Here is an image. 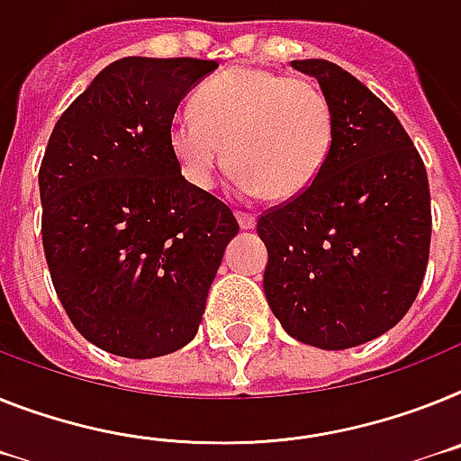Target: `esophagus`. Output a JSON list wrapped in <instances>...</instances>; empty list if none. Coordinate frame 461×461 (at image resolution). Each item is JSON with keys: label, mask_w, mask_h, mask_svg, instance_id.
Returning a JSON list of instances; mask_svg holds the SVG:
<instances>
[{"label": "esophagus", "mask_w": 461, "mask_h": 461, "mask_svg": "<svg viewBox=\"0 0 461 461\" xmlns=\"http://www.w3.org/2000/svg\"><path fill=\"white\" fill-rule=\"evenodd\" d=\"M237 220H239V224H241V230H253V227H255V215H253V212L239 211L237 212Z\"/></svg>", "instance_id": "esophagus-1"}]
</instances>
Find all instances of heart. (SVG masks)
Returning <instances> with one entry per match:
<instances>
[{
	"label": "heart",
	"mask_w": 461,
	"mask_h": 461,
	"mask_svg": "<svg viewBox=\"0 0 461 461\" xmlns=\"http://www.w3.org/2000/svg\"><path fill=\"white\" fill-rule=\"evenodd\" d=\"M192 110L171 119L168 147L196 189H211L230 157L241 196L295 199L330 158L335 114L312 81L230 68L201 84Z\"/></svg>",
	"instance_id": "1"
}]
</instances>
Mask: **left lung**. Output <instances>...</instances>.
I'll list each match as a JSON object with an SVG mask.
<instances>
[{
    "instance_id": "1",
    "label": "left lung",
    "mask_w": 461,
    "mask_h": 461,
    "mask_svg": "<svg viewBox=\"0 0 461 461\" xmlns=\"http://www.w3.org/2000/svg\"><path fill=\"white\" fill-rule=\"evenodd\" d=\"M335 114V142L316 183L258 220L269 262L265 295L290 338L349 349L403 319L431 243L427 168L410 135L368 86L309 58Z\"/></svg>"
}]
</instances>
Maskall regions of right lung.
<instances>
[{"instance_id": "obj_1", "label": "right lung", "mask_w": 461, "mask_h": 461, "mask_svg": "<svg viewBox=\"0 0 461 461\" xmlns=\"http://www.w3.org/2000/svg\"><path fill=\"white\" fill-rule=\"evenodd\" d=\"M215 60L131 56L58 119L40 168L53 288L91 344L154 358L192 342L239 222L180 173L168 123Z\"/></svg>"}]
</instances>
